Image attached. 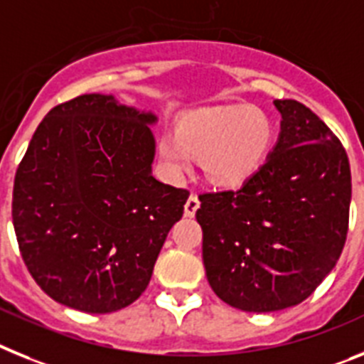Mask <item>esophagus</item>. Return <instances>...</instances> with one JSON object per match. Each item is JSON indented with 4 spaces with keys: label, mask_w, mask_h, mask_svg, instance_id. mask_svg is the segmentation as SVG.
Returning a JSON list of instances; mask_svg holds the SVG:
<instances>
[{
    "label": "esophagus",
    "mask_w": 364,
    "mask_h": 364,
    "mask_svg": "<svg viewBox=\"0 0 364 364\" xmlns=\"http://www.w3.org/2000/svg\"><path fill=\"white\" fill-rule=\"evenodd\" d=\"M200 208V200H198V196L192 194L185 203V216L188 218H194L196 216V210Z\"/></svg>",
    "instance_id": "1"
}]
</instances>
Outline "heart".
I'll return each instance as SVG.
<instances>
[{
    "instance_id": "b5f03b06",
    "label": "heart",
    "mask_w": 364,
    "mask_h": 364,
    "mask_svg": "<svg viewBox=\"0 0 364 364\" xmlns=\"http://www.w3.org/2000/svg\"><path fill=\"white\" fill-rule=\"evenodd\" d=\"M274 143V126L258 107H205L183 117L173 137L159 141V157L173 176L200 159L208 183L236 188L262 170Z\"/></svg>"
}]
</instances>
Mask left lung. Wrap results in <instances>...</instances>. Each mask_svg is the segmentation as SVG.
I'll list each match as a JSON object with an SVG mask.
<instances>
[{
	"instance_id": "obj_1",
	"label": "left lung",
	"mask_w": 364,
	"mask_h": 364,
	"mask_svg": "<svg viewBox=\"0 0 364 364\" xmlns=\"http://www.w3.org/2000/svg\"><path fill=\"white\" fill-rule=\"evenodd\" d=\"M277 144L240 191L200 196L203 265L232 308L269 314L308 299L330 274L348 232V156L296 100H274Z\"/></svg>"
}]
</instances>
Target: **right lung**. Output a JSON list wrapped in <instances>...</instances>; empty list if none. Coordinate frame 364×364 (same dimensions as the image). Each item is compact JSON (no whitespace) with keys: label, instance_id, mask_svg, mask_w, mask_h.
<instances>
[{"label":"right lung","instance_id":"add662e5","mask_svg":"<svg viewBox=\"0 0 364 364\" xmlns=\"http://www.w3.org/2000/svg\"><path fill=\"white\" fill-rule=\"evenodd\" d=\"M154 112L90 93L53 107L16 172L21 257L53 300L112 314L143 295L188 192L151 176Z\"/></svg>","mask_w":364,"mask_h":364}]
</instances>
